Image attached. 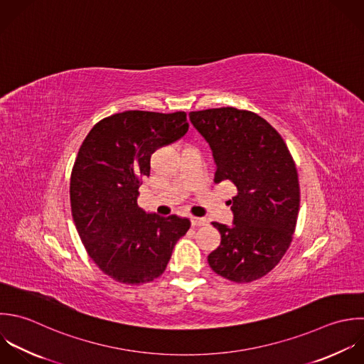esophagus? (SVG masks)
<instances>
[{
  "label": "esophagus",
  "instance_id": "1",
  "mask_svg": "<svg viewBox=\"0 0 364 364\" xmlns=\"http://www.w3.org/2000/svg\"><path fill=\"white\" fill-rule=\"evenodd\" d=\"M207 220L205 218H197V217H193L191 218V224L194 225V227H204V225H207Z\"/></svg>",
  "mask_w": 364,
  "mask_h": 364
}]
</instances>
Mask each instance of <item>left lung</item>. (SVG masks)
Listing matches in <instances>:
<instances>
[{
	"instance_id": "1",
	"label": "left lung",
	"mask_w": 364,
	"mask_h": 364,
	"mask_svg": "<svg viewBox=\"0 0 364 364\" xmlns=\"http://www.w3.org/2000/svg\"><path fill=\"white\" fill-rule=\"evenodd\" d=\"M217 164L215 183L230 180L232 227L213 223L221 245L208 255L220 277L248 284L269 274L291 247L299 213L295 161L281 134L261 116L237 107L190 112Z\"/></svg>"
}]
</instances>
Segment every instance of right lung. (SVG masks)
Here are the masks:
<instances>
[{"mask_svg":"<svg viewBox=\"0 0 364 364\" xmlns=\"http://www.w3.org/2000/svg\"><path fill=\"white\" fill-rule=\"evenodd\" d=\"M188 130L186 112L127 110L97 122L85 137L70 174V208L96 267L126 285L154 281L191 223L146 214L137 205L150 157Z\"/></svg>","mask_w":364,"mask_h":364,"instance_id":"1","label":"right lung"}]
</instances>
